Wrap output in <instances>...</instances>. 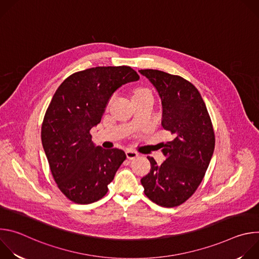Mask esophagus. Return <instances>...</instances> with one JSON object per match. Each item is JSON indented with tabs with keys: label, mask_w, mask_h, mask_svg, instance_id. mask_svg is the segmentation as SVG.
<instances>
[{
	"label": "esophagus",
	"mask_w": 259,
	"mask_h": 259,
	"mask_svg": "<svg viewBox=\"0 0 259 259\" xmlns=\"http://www.w3.org/2000/svg\"><path fill=\"white\" fill-rule=\"evenodd\" d=\"M126 157H127L129 160H134L135 158L138 157V153H136L135 151L128 150V151L126 152Z\"/></svg>",
	"instance_id": "1"
}]
</instances>
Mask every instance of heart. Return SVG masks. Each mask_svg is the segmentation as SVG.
<instances>
[{
	"label": "heart",
	"instance_id": "b5f03b06",
	"mask_svg": "<svg viewBox=\"0 0 259 259\" xmlns=\"http://www.w3.org/2000/svg\"><path fill=\"white\" fill-rule=\"evenodd\" d=\"M144 97H151V98H153V94H152L150 89H147V88H137V89L134 90V93H133V96H132L133 100L139 99V98H144Z\"/></svg>",
	"mask_w": 259,
	"mask_h": 259
}]
</instances>
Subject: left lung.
I'll return each instance as SVG.
<instances>
[{
	"mask_svg": "<svg viewBox=\"0 0 259 259\" xmlns=\"http://www.w3.org/2000/svg\"><path fill=\"white\" fill-rule=\"evenodd\" d=\"M139 72L159 92L162 126L174 137L162 144L164 163L158 165L147 157L151 172L141 178V184L152 202L176 207L194 195L205 176L215 146L213 125L200 92L191 82L158 69Z\"/></svg>",
	"mask_w": 259,
	"mask_h": 259,
	"instance_id": "1",
	"label": "left lung"
}]
</instances>
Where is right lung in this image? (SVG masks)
I'll return each mask as SVG.
<instances>
[{
	"instance_id": "obj_1",
	"label": "right lung",
	"mask_w": 259,
	"mask_h": 259,
	"mask_svg": "<svg viewBox=\"0 0 259 259\" xmlns=\"http://www.w3.org/2000/svg\"><path fill=\"white\" fill-rule=\"evenodd\" d=\"M137 80L130 66L91 67L67 77L53 95L42 123V144L58 189L71 202L103 198L126 160L122 150L95 146L90 131L100 123L112 94Z\"/></svg>"
}]
</instances>
